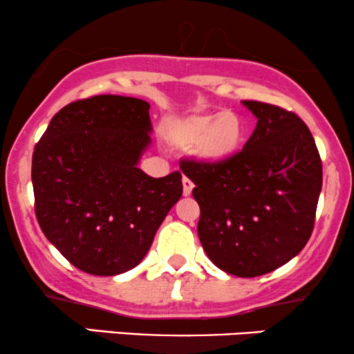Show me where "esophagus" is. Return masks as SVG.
Segmentation results:
<instances>
[{"label": "esophagus", "mask_w": 354, "mask_h": 354, "mask_svg": "<svg viewBox=\"0 0 354 354\" xmlns=\"http://www.w3.org/2000/svg\"><path fill=\"white\" fill-rule=\"evenodd\" d=\"M193 181L188 176H183V193H185V196H189L191 191H193Z\"/></svg>", "instance_id": "34e87169"}]
</instances>
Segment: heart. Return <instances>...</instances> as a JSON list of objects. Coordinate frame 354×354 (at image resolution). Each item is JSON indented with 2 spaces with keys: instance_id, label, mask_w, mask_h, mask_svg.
Returning a JSON list of instances; mask_svg holds the SVG:
<instances>
[{
  "instance_id": "heart-1",
  "label": "heart",
  "mask_w": 354,
  "mask_h": 354,
  "mask_svg": "<svg viewBox=\"0 0 354 354\" xmlns=\"http://www.w3.org/2000/svg\"><path fill=\"white\" fill-rule=\"evenodd\" d=\"M168 136L178 148H196L205 161L225 163L245 143V124L233 111L200 113L171 124Z\"/></svg>"
}]
</instances>
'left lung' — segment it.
<instances>
[{
	"label": "left lung",
	"mask_w": 354,
	"mask_h": 354,
	"mask_svg": "<svg viewBox=\"0 0 354 354\" xmlns=\"http://www.w3.org/2000/svg\"><path fill=\"white\" fill-rule=\"evenodd\" d=\"M253 135L225 163L180 161L200 205L198 236L226 273L254 278L295 258L315 228L323 165L296 113L246 100Z\"/></svg>",
	"instance_id": "left-lung-1"
}]
</instances>
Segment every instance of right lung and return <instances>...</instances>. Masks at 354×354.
<instances>
[{
	"label": "right lung",
	"mask_w": 354,
	"mask_h": 354,
	"mask_svg": "<svg viewBox=\"0 0 354 354\" xmlns=\"http://www.w3.org/2000/svg\"><path fill=\"white\" fill-rule=\"evenodd\" d=\"M149 131L146 101L100 95L61 108L35 146L36 219L84 273L135 268L181 198L180 171L151 178L138 168Z\"/></svg>",
	"instance_id": "1"
}]
</instances>
